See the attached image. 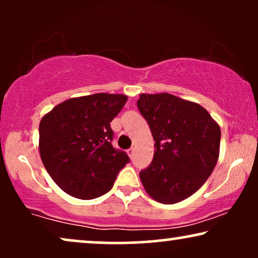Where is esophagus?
<instances>
[{"mask_svg": "<svg viewBox=\"0 0 258 258\" xmlns=\"http://www.w3.org/2000/svg\"><path fill=\"white\" fill-rule=\"evenodd\" d=\"M134 151H135V148H130V149L128 150V155H129V156L130 157H133V155H134Z\"/></svg>", "mask_w": 258, "mask_h": 258, "instance_id": "obj_1", "label": "esophagus"}]
</instances>
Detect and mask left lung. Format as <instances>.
<instances>
[{"instance_id":"8db88e82","label":"left lung","mask_w":258,"mask_h":258,"mask_svg":"<svg viewBox=\"0 0 258 258\" xmlns=\"http://www.w3.org/2000/svg\"><path fill=\"white\" fill-rule=\"evenodd\" d=\"M137 108L155 140L153 162L140 172L147 194L163 204L188 199L217 163L220 125L199 103L168 93L141 94Z\"/></svg>"}]
</instances>
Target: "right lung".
Here are the masks:
<instances>
[{
    "mask_svg": "<svg viewBox=\"0 0 258 258\" xmlns=\"http://www.w3.org/2000/svg\"><path fill=\"white\" fill-rule=\"evenodd\" d=\"M128 96L94 94L73 97L52 108L40 122L41 160L54 182L68 195L93 200L112 188L129 162L111 146L110 122Z\"/></svg>",
    "mask_w": 258,
    "mask_h": 258,
    "instance_id": "right-lung-1",
    "label": "right lung"
}]
</instances>
